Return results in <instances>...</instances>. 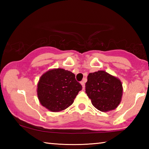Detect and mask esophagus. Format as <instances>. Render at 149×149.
I'll return each instance as SVG.
<instances>
[{
  "label": "esophagus",
  "instance_id": "1",
  "mask_svg": "<svg viewBox=\"0 0 149 149\" xmlns=\"http://www.w3.org/2000/svg\"><path fill=\"white\" fill-rule=\"evenodd\" d=\"M81 85H82L83 89H84V88H85V82H84V81H81Z\"/></svg>",
  "mask_w": 149,
  "mask_h": 149
}]
</instances>
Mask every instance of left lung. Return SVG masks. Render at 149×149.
Returning <instances> with one entry per match:
<instances>
[{
    "instance_id": "obj_1",
    "label": "left lung",
    "mask_w": 149,
    "mask_h": 149,
    "mask_svg": "<svg viewBox=\"0 0 149 149\" xmlns=\"http://www.w3.org/2000/svg\"><path fill=\"white\" fill-rule=\"evenodd\" d=\"M122 84L120 80L104 71L90 73L85 84V92L92 104L100 111L114 110L121 102Z\"/></svg>"
}]
</instances>
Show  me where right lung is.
<instances>
[{"instance_id":"1","label":"right lung","mask_w":149,"mask_h":149,"mask_svg":"<svg viewBox=\"0 0 149 149\" xmlns=\"http://www.w3.org/2000/svg\"><path fill=\"white\" fill-rule=\"evenodd\" d=\"M75 74L64 69L49 70L42 75L37 85V96L41 104L52 112H59L74 102L82 86Z\"/></svg>"}]
</instances>
